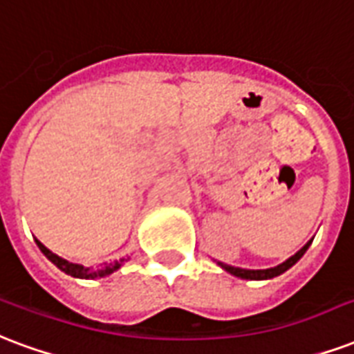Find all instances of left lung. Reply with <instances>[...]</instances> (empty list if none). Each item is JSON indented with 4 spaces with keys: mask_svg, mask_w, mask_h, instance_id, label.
Listing matches in <instances>:
<instances>
[{
    "mask_svg": "<svg viewBox=\"0 0 354 354\" xmlns=\"http://www.w3.org/2000/svg\"><path fill=\"white\" fill-rule=\"evenodd\" d=\"M310 243L311 240L304 245L302 250L297 251L292 257L287 259L285 263L277 264V266H274V268H266V270H248V268H238V266H230V264H223V263H219V266H221L223 270L229 272V274H232V276L242 277V279H272V277H276L279 276V274H283V272L289 270L292 264H297L298 261H300V257L306 253V250L310 248Z\"/></svg>",
    "mask_w": 354,
    "mask_h": 354,
    "instance_id": "obj_1",
    "label": "left lung"
}]
</instances>
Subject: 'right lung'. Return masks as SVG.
Wrapping results in <instances>:
<instances>
[{
	"label": "right lung",
	"mask_w": 354,
	"mask_h": 354,
	"mask_svg": "<svg viewBox=\"0 0 354 354\" xmlns=\"http://www.w3.org/2000/svg\"><path fill=\"white\" fill-rule=\"evenodd\" d=\"M35 242H37L39 250L43 251L44 255H46V259L56 264L59 270L65 272V274H69V276L73 277H80V279H95V277L109 276V274H112V272H116L125 261V259H120V261H114V263H104L101 268H86V266H82V264L69 263V261H65V259L57 257L56 253H52L48 248H44L43 243L39 242V240H35Z\"/></svg>",
	"instance_id": "add662e5"
}]
</instances>
